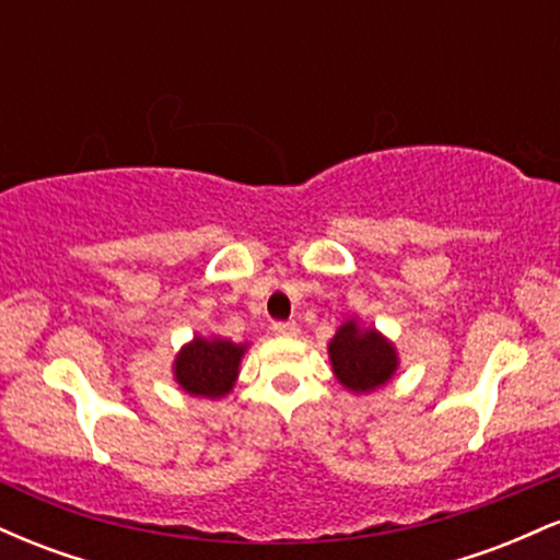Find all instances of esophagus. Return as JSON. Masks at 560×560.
<instances>
[{
  "instance_id": "34e87169",
  "label": "esophagus",
  "mask_w": 560,
  "mask_h": 560,
  "mask_svg": "<svg viewBox=\"0 0 560 560\" xmlns=\"http://www.w3.org/2000/svg\"><path fill=\"white\" fill-rule=\"evenodd\" d=\"M273 334H276V337H298L300 326L294 324V320H276Z\"/></svg>"
}]
</instances>
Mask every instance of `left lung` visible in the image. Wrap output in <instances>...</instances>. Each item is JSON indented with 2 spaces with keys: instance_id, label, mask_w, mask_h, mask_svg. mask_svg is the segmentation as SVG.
Returning a JSON list of instances; mask_svg holds the SVG:
<instances>
[{
  "instance_id": "obj_1",
  "label": "left lung",
  "mask_w": 560,
  "mask_h": 560,
  "mask_svg": "<svg viewBox=\"0 0 560 560\" xmlns=\"http://www.w3.org/2000/svg\"><path fill=\"white\" fill-rule=\"evenodd\" d=\"M334 378L352 395H371L387 387L400 369V352L376 326L350 316L334 331L329 347Z\"/></svg>"
}]
</instances>
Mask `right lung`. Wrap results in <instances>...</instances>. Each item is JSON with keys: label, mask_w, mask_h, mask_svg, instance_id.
I'll use <instances>...</instances> for the list:
<instances>
[{"label": "right lung", "mask_w": 560, "mask_h": 560, "mask_svg": "<svg viewBox=\"0 0 560 560\" xmlns=\"http://www.w3.org/2000/svg\"><path fill=\"white\" fill-rule=\"evenodd\" d=\"M249 342H231L226 337L195 334L173 358V382L178 389L202 400H221L240 378L242 358Z\"/></svg>", "instance_id": "obj_1"}]
</instances>
